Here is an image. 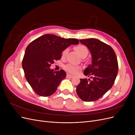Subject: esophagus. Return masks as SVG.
<instances>
[{
	"mask_svg": "<svg viewBox=\"0 0 135 135\" xmlns=\"http://www.w3.org/2000/svg\"><path fill=\"white\" fill-rule=\"evenodd\" d=\"M73 77V76L70 74H67V75H66V78H72Z\"/></svg>",
	"mask_w": 135,
	"mask_h": 135,
	"instance_id": "obj_1",
	"label": "esophagus"
}]
</instances>
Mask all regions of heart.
I'll return each instance as SVG.
<instances>
[{"mask_svg":"<svg viewBox=\"0 0 135 135\" xmlns=\"http://www.w3.org/2000/svg\"><path fill=\"white\" fill-rule=\"evenodd\" d=\"M75 50L78 52L80 56L82 57H85L88 54V48L84 46V45H78L75 48ZM68 49H65L62 52V56H65L66 55L68 52ZM64 68L65 70L68 73H70L72 74H75L81 69V67L80 66H78L71 64H68L65 65L64 66Z\"/></svg>","mask_w":135,"mask_h":135,"instance_id":"1","label":"heart"}]
</instances>
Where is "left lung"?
<instances>
[{"instance_id":"8db88e82","label":"left lung","mask_w":135,"mask_h":135,"mask_svg":"<svg viewBox=\"0 0 135 135\" xmlns=\"http://www.w3.org/2000/svg\"><path fill=\"white\" fill-rule=\"evenodd\" d=\"M79 41L89 49L92 61V65L84 71V74L89 78L80 79L76 93L84 101H95L113 85L118 71L117 58L113 49L99 39L89 38Z\"/></svg>"}]
</instances>
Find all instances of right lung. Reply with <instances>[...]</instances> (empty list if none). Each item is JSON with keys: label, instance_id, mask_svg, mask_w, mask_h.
Listing matches in <instances>:
<instances>
[{"label": "right lung", "instance_id": "add662e5", "mask_svg": "<svg viewBox=\"0 0 135 135\" xmlns=\"http://www.w3.org/2000/svg\"><path fill=\"white\" fill-rule=\"evenodd\" d=\"M75 38L65 39L45 34L28 45L22 60L25 78L38 95L48 97L54 94L66 74L63 70L50 69L54 61L61 58V53L71 44H78Z\"/></svg>", "mask_w": 135, "mask_h": 135}]
</instances>
